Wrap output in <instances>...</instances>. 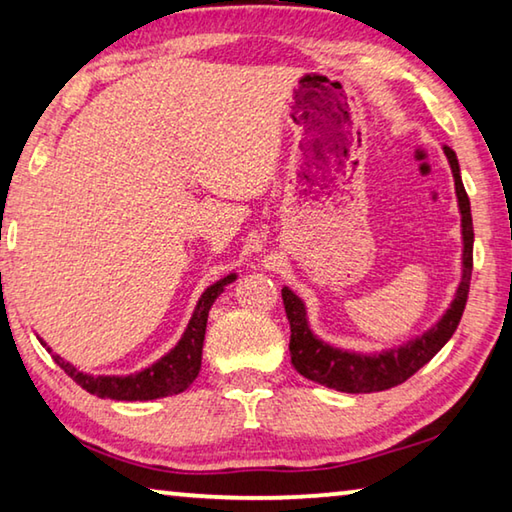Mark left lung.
<instances>
[{
  "mask_svg": "<svg viewBox=\"0 0 512 512\" xmlns=\"http://www.w3.org/2000/svg\"><path fill=\"white\" fill-rule=\"evenodd\" d=\"M444 154L449 159L453 184H456L458 212H460V237H462V257H460V282L453 294L451 303L442 312L431 328L419 332L417 337L408 339L399 346H389L383 351H348L321 339L310 326L307 307L303 298L294 294L289 287H282V303L291 328L289 355L294 369L300 376L319 383L323 387L337 389L346 394H369L383 392V389L396 387L417 373L426 362H431L437 351L449 342L456 332L460 316L465 312L469 280H472V253H474V225L472 207L465 186H462L460 164L456 152L444 145Z\"/></svg>",
  "mask_w": 512,
  "mask_h": 512,
  "instance_id": "1",
  "label": "left lung"
}]
</instances>
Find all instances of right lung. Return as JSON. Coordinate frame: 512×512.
I'll use <instances>...</instances> for the list:
<instances>
[{"mask_svg": "<svg viewBox=\"0 0 512 512\" xmlns=\"http://www.w3.org/2000/svg\"><path fill=\"white\" fill-rule=\"evenodd\" d=\"M237 280V273H227L225 278L216 280L209 285L202 296L198 298L196 310H193L189 323L182 332L180 342H177L166 355H161L157 362L141 371L125 373V376H93L77 369L75 364L63 360L61 355L52 353L43 339L40 344L52 353L54 362L68 373V376L81 385L86 392H91L100 399H113V401H154L164 399V396L180 394L189 389L193 380L198 378L200 364H202V344H205V330H207V316L212 310L214 300L223 294L227 285Z\"/></svg>", "mask_w": 512, "mask_h": 512, "instance_id": "add662e5", "label": "right lung"}]
</instances>
